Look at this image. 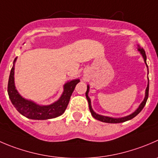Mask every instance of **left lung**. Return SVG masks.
<instances>
[{
  "mask_svg": "<svg viewBox=\"0 0 158 158\" xmlns=\"http://www.w3.org/2000/svg\"><path fill=\"white\" fill-rule=\"evenodd\" d=\"M138 50L140 52V53L142 54V56H143V59H144L145 63L147 64V62H146L147 56H146V53H145V51L143 50V48H139ZM147 66H148V65H147ZM89 88V85H88V86H87V90H86V92H85V96H86V99H87V100H88L89 107V110H90V112H91L92 116H93L95 119H96V120H100V121H102V122H105V123H123V122L127 121V120H131V119H133L134 117H135V116H137V115L138 114V113H140L142 110H143V108L144 107V106H145V104H146L147 100H148V93H149V82H148V87H147V89H146V95H145L144 99H143V102H141V104H140V106L138 107V109H137V110H136L134 113H133L132 114L129 115V116H125V117H123V118H112V117H109V116H101V115H99V114H97V113H95V112L93 110V109H92L91 102H90L89 97L88 96Z\"/></svg>",
  "mask_w": 158,
  "mask_h": 158,
  "instance_id": "obj_1",
  "label": "left lung"
}]
</instances>
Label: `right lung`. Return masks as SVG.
Listing matches in <instances>:
<instances>
[{
	"mask_svg": "<svg viewBox=\"0 0 158 158\" xmlns=\"http://www.w3.org/2000/svg\"><path fill=\"white\" fill-rule=\"evenodd\" d=\"M10 70V76L7 84V93L9 98L16 110L25 117L31 120H47L57 117L65 112L72 93L74 91L75 87L79 82V79L70 81L64 85V92L62 96L57 102L49 106H38L31 101H28L21 97L18 93L15 86L14 82V70H15V62Z\"/></svg>",
	"mask_w": 158,
	"mask_h": 158,
	"instance_id": "right-lung-1",
	"label": "right lung"
}]
</instances>
